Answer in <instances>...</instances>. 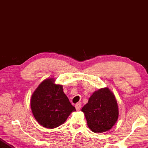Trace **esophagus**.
Returning a JSON list of instances; mask_svg holds the SVG:
<instances>
[{"mask_svg": "<svg viewBox=\"0 0 148 148\" xmlns=\"http://www.w3.org/2000/svg\"><path fill=\"white\" fill-rule=\"evenodd\" d=\"M81 106H82V105L80 103H78L76 105H75V108H76L77 110H79L81 108Z\"/></svg>", "mask_w": 148, "mask_h": 148, "instance_id": "34e87169", "label": "esophagus"}]
</instances>
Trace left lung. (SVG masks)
<instances>
[{"label":"left lung","instance_id":"left-lung-1","mask_svg":"<svg viewBox=\"0 0 148 148\" xmlns=\"http://www.w3.org/2000/svg\"><path fill=\"white\" fill-rule=\"evenodd\" d=\"M89 128L101 134L113 127L119 117V108L113 92L108 87L95 91L82 108Z\"/></svg>","mask_w":148,"mask_h":148}]
</instances>
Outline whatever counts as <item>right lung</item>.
<instances>
[{
  "label": "right lung",
  "instance_id": "right-lung-1",
  "mask_svg": "<svg viewBox=\"0 0 148 148\" xmlns=\"http://www.w3.org/2000/svg\"><path fill=\"white\" fill-rule=\"evenodd\" d=\"M55 78H48L32 93L31 108L34 118L43 127L52 129L64 123L76 110L63 92L62 85Z\"/></svg>",
  "mask_w": 148,
  "mask_h": 148
}]
</instances>
